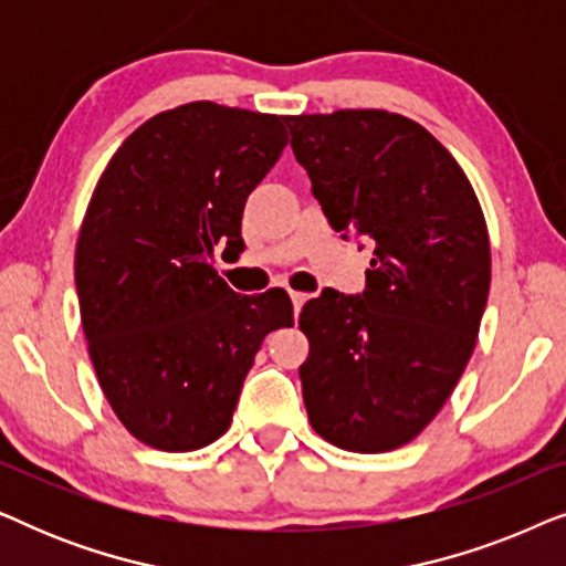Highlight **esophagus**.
Returning <instances> with one entry per match:
<instances>
[{
    "label": "esophagus",
    "mask_w": 566,
    "mask_h": 566,
    "mask_svg": "<svg viewBox=\"0 0 566 566\" xmlns=\"http://www.w3.org/2000/svg\"><path fill=\"white\" fill-rule=\"evenodd\" d=\"M291 301H293V314H301V308H304V304L308 301L306 293H291Z\"/></svg>",
    "instance_id": "1"
}]
</instances>
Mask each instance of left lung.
Segmentation results:
<instances>
[{"mask_svg": "<svg viewBox=\"0 0 566 566\" xmlns=\"http://www.w3.org/2000/svg\"><path fill=\"white\" fill-rule=\"evenodd\" d=\"M283 120L332 229L374 244L363 296L327 289L298 316L308 422L343 451H394L443 409L474 353L492 277L482 206L453 154L405 115Z\"/></svg>", "mask_w": 566, "mask_h": 566, "instance_id": "8db88e82", "label": "left lung"}]
</instances>
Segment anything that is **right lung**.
I'll list each match as a JSON object with an SVG mask.
<instances>
[{"instance_id": "obj_1", "label": "right lung", "mask_w": 566, "mask_h": 566, "mask_svg": "<svg viewBox=\"0 0 566 566\" xmlns=\"http://www.w3.org/2000/svg\"><path fill=\"white\" fill-rule=\"evenodd\" d=\"M289 144L281 115L198 99L142 123L107 161L74 254L99 389L157 451L229 430L262 339L293 324L283 289L239 296L213 247L242 252V211Z\"/></svg>"}]
</instances>
